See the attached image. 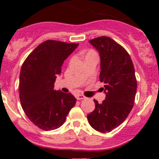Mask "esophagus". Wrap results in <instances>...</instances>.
Listing matches in <instances>:
<instances>
[{"instance_id": "34e87169", "label": "esophagus", "mask_w": 159, "mask_h": 159, "mask_svg": "<svg viewBox=\"0 0 159 159\" xmlns=\"http://www.w3.org/2000/svg\"><path fill=\"white\" fill-rule=\"evenodd\" d=\"M76 98L78 99V100H82V99L85 98V97H84L83 94H77Z\"/></svg>"}]
</instances>
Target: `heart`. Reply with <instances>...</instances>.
<instances>
[{"label": "heart", "instance_id": "b5f03b06", "mask_svg": "<svg viewBox=\"0 0 159 159\" xmlns=\"http://www.w3.org/2000/svg\"><path fill=\"white\" fill-rule=\"evenodd\" d=\"M91 53H93V52H92V51H89V52L88 53V54H91Z\"/></svg>", "mask_w": 159, "mask_h": 159}]
</instances>
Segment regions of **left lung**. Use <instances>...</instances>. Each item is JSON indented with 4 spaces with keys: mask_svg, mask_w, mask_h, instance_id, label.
<instances>
[{
    "mask_svg": "<svg viewBox=\"0 0 159 159\" xmlns=\"http://www.w3.org/2000/svg\"><path fill=\"white\" fill-rule=\"evenodd\" d=\"M99 53L100 81L106 94L87 116L90 125L102 133L110 132L129 116L133 108L137 91L134 68L126 50L109 37L102 36L89 41Z\"/></svg>",
    "mask_w": 159,
    "mask_h": 159,
    "instance_id": "1",
    "label": "left lung"
}]
</instances>
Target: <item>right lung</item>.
Wrapping results in <instances>:
<instances>
[{
	"mask_svg": "<svg viewBox=\"0 0 159 159\" xmlns=\"http://www.w3.org/2000/svg\"><path fill=\"white\" fill-rule=\"evenodd\" d=\"M78 46L52 40L44 41L22 65L19 78L20 103L30 121L41 129L61 127L76 103L70 93L54 90V84L65 60Z\"/></svg>",
	"mask_w": 159,
	"mask_h": 159,
	"instance_id": "1",
	"label": "right lung"
}]
</instances>
